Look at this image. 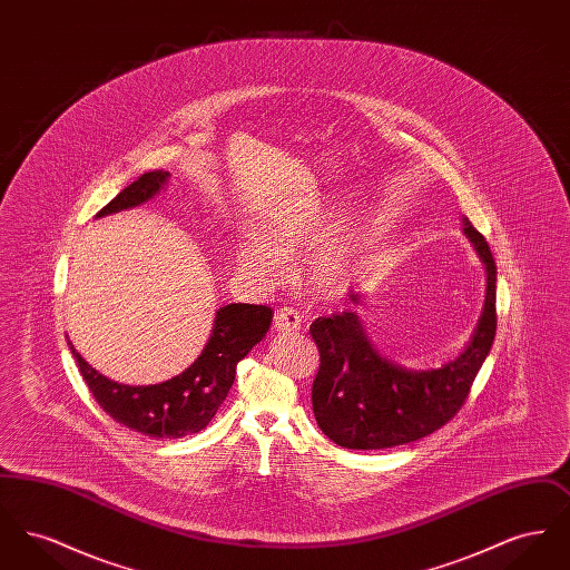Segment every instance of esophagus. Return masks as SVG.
I'll list each match as a JSON object with an SVG mask.
<instances>
[{"label": "esophagus", "instance_id": "1", "mask_svg": "<svg viewBox=\"0 0 570 570\" xmlns=\"http://www.w3.org/2000/svg\"><path fill=\"white\" fill-rule=\"evenodd\" d=\"M273 326L277 331H298L301 328V316L293 307L277 309V314L273 316Z\"/></svg>", "mask_w": 570, "mask_h": 570}]
</instances>
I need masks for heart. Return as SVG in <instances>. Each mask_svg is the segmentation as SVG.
I'll return each mask as SVG.
<instances>
[{
  "mask_svg": "<svg viewBox=\"0 0 570 570\" xmlns=\"http://www.w3.org/2000/svg\"><path fill=\"white\" fill-rule=\"evenodd\" d=\"M344 217L346 203L342 200L316 203L275 217L261 228L263 242L258 237H242L237 242V267L245 277L272 288L286 279V263L297 261L314 246L298 275L303 286L318 295L340 293L370 263L379 237L374 217H365L338 234Z\"/></svg>",
  "mask_w": 570,
  "mask_h": 570,
  "instance_id": "1",
  "label": "heart"
}]
</instances>
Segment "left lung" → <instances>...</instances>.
Wrapping results in <instances>:
<instances>
[{"instance_id":"obj_1","label":"left lung","mask_w":570,"mask_h":570,"mask_svg":"<svg viewBox=\"0 0 570 570\" xmlns=\"http://www.w3.org/2000/svg\"><path fill=\"white\" fill-rule=\"evenodd\" d=\"M463 235L485 267V303L463 351L440 367L407 370L380 354L356 309L321 316L309 326L321 353L312 407L335 444L391 449L434 434L458 414L495 337V263L485 237L465 217ZM348 298L363 305L356 291Z\"/></svg>"}]
</instances>
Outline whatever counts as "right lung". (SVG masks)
Returning a JSON list of instances; mask_svg holds the SVG:
<instances>
[{
    "label": "right lung",
    "instance_id": "right-lung-1",
    "mask_svg": "<svg viewBox=\"0 0 570 570\" xmlns=\"http://www.w3.org/2000/svg\"><path fill=\"white\" fill-rule=\"evenodd\" d=\"M168 179L170 173L166 170L145 173L119 191L96 217L112 216L149 203L166 188ZM272 321V307L267 305L228 303L219 307L212 335L190 367L160 384L145 386L107 379L77 353L70 340L68 348L77 358L82 380L96 402L117 423L149 438H184L209 425L235 382L237 363L267 335Z\"/></svg>",
    "mask_w": 570,
    "mask_h": 570
}]
</instances>
